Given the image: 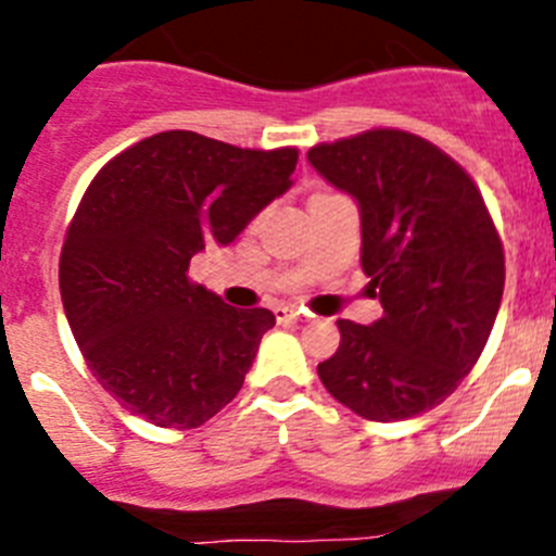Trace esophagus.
<instances>
[{"label":"esophagus","instance_id":"1","mask_svg":"<svg viewBox=\"0 0 556 556\" xmlns=\"http://www.w3.org/2000/svg\"><path fill=\"white\" fill-rule=\"evenodd\" d=\"M275 317L278 323H287V320H303V314L292 306H275Z\"/></svg>","mask_w":556,"mask_h":556}]
</instances>
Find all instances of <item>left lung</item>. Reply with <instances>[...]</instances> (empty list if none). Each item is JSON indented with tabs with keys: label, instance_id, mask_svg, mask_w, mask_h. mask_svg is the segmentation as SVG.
I'll use <instances>...</instances> for the list:
<instances>
[{
	"label": "left lung",
	"instance_id": "8db88e82",
	"mask_svg": "<svg viewBox=\"0 0 556 556\" xmlns=\"http://www.w3.org/2000/svg\"><path fill=\"white\" fill-rule=\"evenodd\" d=\"M308 164L356 200L362 269L384 314L337 320L323 387L358 417L434 409L476 365L504 294V248L470 175L431 141L367 130L317 144Z\"/></svg>",
	"mask_w": 556,
	"mask_h": 556
}]
</instances>
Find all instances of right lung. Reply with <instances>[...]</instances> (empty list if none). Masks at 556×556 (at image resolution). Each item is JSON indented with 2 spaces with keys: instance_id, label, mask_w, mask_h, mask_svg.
<instances>
[{
  "instance_id": "1",
  "label": "right lung",
  "mask_w": 556,
  "mask_h": 556,
  "mask_svg": "<svg viewBox=\"0 0 556 556\" xmlns=\"http://www.w3.org/2000/svg\"><path fill=\"white\" fill-rule=\"evenodd\" d=\"M298 150H242L166 130L108 161L61 250V298L88 367L130 415L198 429L230 404L275 326L189 278L287 194Z\"/></svg>"
}]
</instances>
